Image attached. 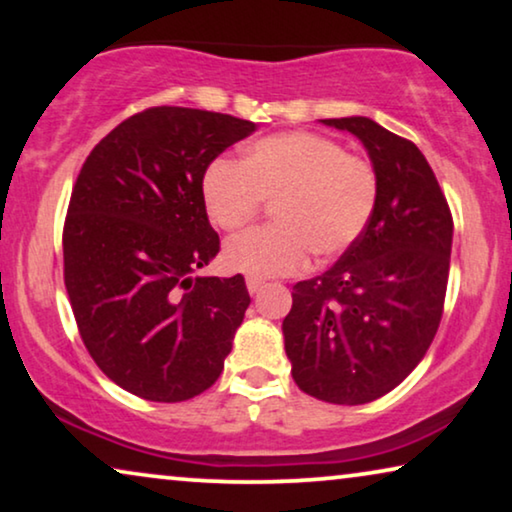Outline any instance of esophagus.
Returning a JSON list of instances; mask_svg holds the SVG:
<instances>
[{
	"label": "esophagus",
	"mask_w": 512,
	"mask_h": 512,
	"mask_svg": "<svg viewBox=\"0 0 512 512\" xmlns=\"http://www.w3.org/2000/svg\"><path fill=\"white\" fill-rule=\"evenodd\" d=\"M263 286H265L263 279H254V277H249V279H247V289H249L251 296H256V293L261 291Z\"/></svg>",
	"instance_id": "1"
}]
</instances>
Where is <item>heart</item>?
I'll list each match as a JSON object with an SVG mask.
<instances>
[{
	"instance_id": "obj_1",
	"label": "heart",
	"mask_w": 512,
	"mask_h": 512,
	"mask_svg": "<svg viewBox=\"0 0 512 512\" xmlns=\"http://www.w3.org/2000/svg\"><path fill=\"white\" fill-rule=\"evenodd\" d=\"M380 181L370 160L314 132H282L251 142L242 163L216 158L202 177L209 221L237 230L275 200V226L228 240L223 263L254 279L282 277L321 258L345 254L366 230Z\"/></svg>"
}]
</instances>
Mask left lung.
Listing matches in <instances>:
<instances>
[{"instance_id":"obj_1","label":"left lung","mask_w":512,"mask_h":512,"mask_svg":"<svg viewBox=\"0 0 512 512\" xmlns=\"http://www.w3.org/2000/svg\"><path fill=\"white\" fill-rule=\"evenodd\" d=\"M368 151L380 191L366 230L324 275L293 286L284 349L305 394L361 405L389 394L438 331L452 214L424 153L373 118H324Z\"/></svg>"}]
</instances>
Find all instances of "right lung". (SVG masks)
I'll return each mask as SVG.
<instances>
[{
	"label": "right lung",
	"instance_id": "obj_1",
	"mask_svg": "<svg viewBox=\"0 0 512 512\" xmlns=\"http://www.w3.org/2000/svg\"><path fill=\"white\" fill-rule=\"evenodd\" d=\"M256 123L153 107L90 151L69 200L62 254L76 324L111 382L179 403L219 380L251 303L242 275L193 277L219 254L202 177Z\"/></svg>",
	"mask_w": 512,
	"mask_h": 512
}]
</instances>
